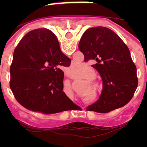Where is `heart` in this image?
Returning <instances> with one entry per match:
<instances>
[{
    "instance_id": "b5f03b06",
    "label": "heart",
    "mask_w": 147,
    "mask_h": 147,
    "mask_svg": "<svg viewBox=\"0 0 147 147\" xmlns=\"http://www.w3.org/2000/svg\"><path fill=\"white\" fill-rule=\"evenodd\" d=\"M74 67L77 69L78 71H81L83 67L80 63H74ZM84 77L88 78L90 80H93L96 77V72H95L93 69H92L90 67H88V68L86 69V71L84 72Z\"/></svg>"
}]
</instances>
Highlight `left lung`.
<instances>
[{"instance_id":"1","label":"left lung","mask_w":147,"mask_h":147,"mask_svg":"<svg viewBox=\"0 0 147 147\" xmlns=\"http://www.w3.org/2000/svg\"><path fill=\"white\" fill-rule=\"evenodd\" d=\"M79 49L85 56V62L96 61L92 67L103 81L99 99L87 110L105 113L127 105L138 87L137 69L129 49L119 35L106 27L88 28L80 40Z\"/></svg>"}]
</instances>
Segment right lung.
I'll return each mask as SVG.
<instances>
[{
    "label": "right lung",
    "instance_id": "add662e5",
    "mask_svg": "<svg viewBox=\"0 0 147 147\" xmlns=\"http://www.w3.org/2000/svg\"><path fill=\"white\" fill-rule=\"evenodd\" d=\"M71 59L61 51L47 28L28 32L17 45L10 67V88L25 108L43 114L70 110L74 104L63 90L64 72Z\"/></svg>",
    "mask_w": 147,
    "mask_h": 147
}]
</instances>
